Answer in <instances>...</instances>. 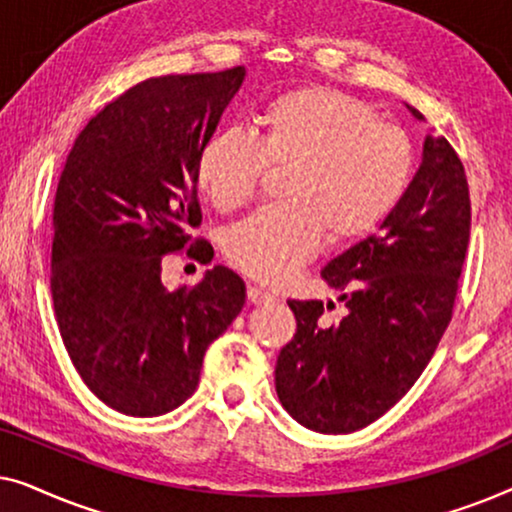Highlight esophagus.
<instances>
[{"instance_id":"34e87169","label":"esophagus","mask_w":512,"mask_h":512,"mask_svg":"<svg viewBox=\"0 0 512 512\" xmlns=\"http://www.w3.org/2000/svg\"><path fill=\"white\" fill-rule=\"evenodd\" d=\"M247 298H249L251 305H263V303H270V300L275 296H272V293H268L265 289H261V286L249 284L247 286Z\"/></svg>"}]
</instances>
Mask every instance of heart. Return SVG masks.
Listing matches in <instances>:
<instances>
[{"instance_id": "obj_1", "label": "heart", "mask_w": 512, "mask_h": 512, "mask_svg": "<svg viewBox=\"0 0 512 512\" xmlns=\"http://www.w3.org/2000/svg\"><path fill=\"white\" fill-rule=\"evenodd\" d=\"M270 170L291 172L289 205L237 223L223 251L237 270L277 284L317 254L326 233L338 244L373 235L408 193L415 146L352 95L296 88L265 104L258 137L221 130L198 156V184L223 214L251 205Z\"/></svg>"}]
</instances>
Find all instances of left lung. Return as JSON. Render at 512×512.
<instances>
[{"label": "left lung", "instance_id": "left-lung-1", "mask_svg": "<svg viewBox=\"0 0 512 512\" xmlns=\"http://www.w3.org/2000/svg\"><path fill=\"white\" fill-rule=\"evenodd\" d=\"M468 240L464 163L445 137H429L401 205L321 270L347 312L324 324L321 300H289L298 328L275 368L289 415L312 431L352 433L394 408L450 326Z\"/></svg>", "mask_w": 512, "mask_h": 512}]
</instances>
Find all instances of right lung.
<instances>
[{
	"label": "right lung",
	"mask_w": 512,
	"mask_h": 512,
	"mask_svg": "<svg viewBox=\"0 0 512 512\" xmlns=\"http://www.w3.org/2000/svg\"><path fill=\"white\" fill-rule=\"evenodd\" d=\"M242 79L244 67H230L137 83L90 118L60 172L55 321L86 387L123 415L179 408L244 307V282L223 265L174 291L160 279L165 256L212 247L191 235L202 223L198 156Z\"/></svg>",
	"instance_id": "right-lung-1"
}]
</instances>
